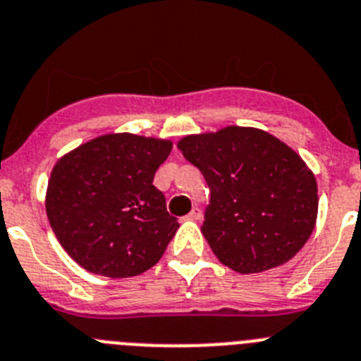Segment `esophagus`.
<instances>
[{
    "instance_id": "esophagus-1",
    "label": "esophagus",
    "mask_w": 361,
    "mask_h": 361,
    "mask_svg": "<svg viewBox=\"0 0 361 361\" xmlns=\"http://www.w3.org/2000/svg\"><path fill=\"white\" fill-rule=\"evenodd\" d=\"M187 219H190V221H200V219H201V210L197 209V207H194V209L190 210V212H188Z\"/></svg>"
}]
</instances>
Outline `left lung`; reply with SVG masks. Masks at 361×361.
I'll list each match as a JSON object with an SVG mask.
<instances>
[{"label":"left lung","instance_id":"obj_1","mask_svg":"<svg viewBox=\"0 0 361 361\" xmlns=\"http://www.w3.org/2000/svg\"><path fill=\"white\" fill-rule=\"evenodd\" d=\"M178 149L209 183L201 232L223 264L261 274L306 245L317 225L318 188L290 145L262 129L226 126L183 136Z\"/></svg>","mask_w":361,"mask_h":361}]
</instances>
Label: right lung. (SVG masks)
Listing matches in <instances>:
<instances>
[{
	"instance_id": "obj_1",
	"label": "right lung",
	"mask_w": 361,
	"mask_h": 361,
	"mask_svg": "<svg viewBox=\"0 0 361 361\" xmlns=\"http://www.w3.org/2000/svg\"><path fill=\"white\" fill-rule=\"evenodd\" d=\"M171 149V140L109 133L57 160L44 207L57 241L77 264L126 279L160 261L180 228L152 185Z\"/></svg>"
}]
</instances>
